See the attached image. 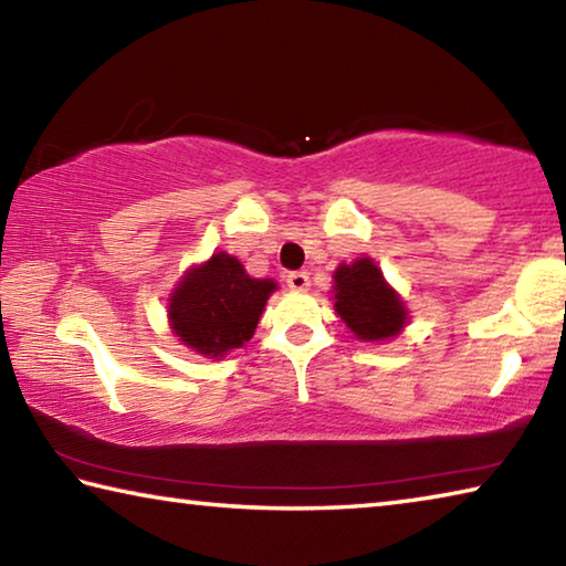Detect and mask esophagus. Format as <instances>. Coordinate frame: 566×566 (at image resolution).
<instances>
[{"label":"esophagus","instance_id":"34e87169","mask_svg":"<svg viewBox=\"0 0 566 566\" xmlns=\"http://www.w3.org/2000/svg\"><path fill=\"white\" fill-rule=\"evenodd\" d=\"M286 286L294 292H304L310 286V274L306 272H290L286 274Z\"/></svg>","mask_w":566,"mask_h":566}]
</instances>
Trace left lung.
<instances>
[{"mask_svg": "<svg viewBox=\"0 0 566 566\" xmlns=\"http://www.w3.org/2000/svg\"><path fill=\"white\" fill-rule=\"evenodd\" d=\"M334 310L361 342L397 337L407 324L405 302L369 256L334 272Z\"/></svg>", "mask_w": 566, "mask_h": 566, "instance_id": "obj_1", "label": "left lung"}]
</instances>
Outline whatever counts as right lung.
<instances>
[{"label": "right lung", "mask_w": 566, "mask_h": 566, "mask_svg": "<svg viewBox=\"0 0 566 566\" xmlns=\"http://www.w3.org/2000/svg\"><path fill=\"white\" fill-rule=\"evenodd\" d=\"M276 290L272 280H252L237 256L217 252L187 270L169 296V324L181 344L209 359L239 349L260 324Z\"/></svg>", "instance_id": "add662e5"}]
</instances>
